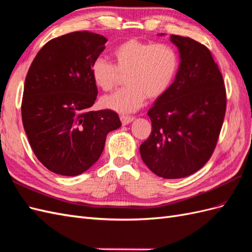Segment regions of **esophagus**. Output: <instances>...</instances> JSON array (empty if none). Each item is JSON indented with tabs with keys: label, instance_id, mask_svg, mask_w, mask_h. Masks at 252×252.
I'll return each instance as SVG.
<instances>
[{
	"label": "esophagus",
	"instance_id": "esophagus-1",
	"mask_svg": "<svg viewBox=\"0 0 252 252\" xmlns=\"http://www.w3.org/2000/svg\"><path fill=\"white\" fill-rule=\"evenodd\" d=\"M120 120L122 125L126 126L128 124H131V122L134 120V117H130V116H120Z\"/></svg>",
	"mask_w": 252,
	"mask_h": 252
}]
</instances>
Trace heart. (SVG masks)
<instances>
[{
	"mask_svg": "<svg viewBox=\"0 0 252 252\" xmlns=\"http://www.w3.org/2000/svg\"><path fill=\"white\" fill-rule=\"evenodd\" d=\"M113 54L116 64L104 57H96L90 66V74L100 89L111 92L120 75L126 73V86L101 100L104 107L122 114L136 112L147 96H162L171 86L179 69L177 52L164 43L128 39L116 47Z\"/></svg>",
	"mask_w": 252,
	"mask_h": 252,
	"instance_id": "obj_1",
	"label": "heart"
}]
</instances>
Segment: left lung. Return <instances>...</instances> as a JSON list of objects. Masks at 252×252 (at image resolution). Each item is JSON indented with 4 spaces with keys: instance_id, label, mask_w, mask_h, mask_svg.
Returning a JSON list of instances; mask_svg holds the SVG:
<instances>
[{
    "instance_id": "left-lung-1",
    "label": "left lung",
    "mask_w": 252,
    "mask_h": 252,
    "mask_svg": "<svg viewBox=\"0 0 252 252\" xmlns=\"http://www.w3.org/2000/svg\"><path fill=\"white\" fill-rule=\"evenodd\" d=\"M170 41L178 48L181 63L169 89L148 111L152 131L139 152L157 176L181 179L210 159L227 99L222 75L210 50L189 37L171 35Z\"/></svg>"
}]
</instances>
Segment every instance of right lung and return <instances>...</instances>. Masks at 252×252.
Instances as JSON below:
<instances>
[{
  "label": "right lung",
  "mask_w": 252,
  "mask_h": 252,
  "mask_svg": "<svg viewBox=\"0 0 252 252\" xmlns=\"http://www.w3.org/2000/svg\"><path fill=\"white\" fill-rule=\"evenodd\" d=\"M107 39L89 32L54 38L41 48L24 83L22 122L40 163L74 177L99 159L106 135L121 126L111 109L92 111L98 94L90 74Z\"/></svg>",
  "instance_id": "1"
}]
</instances>
